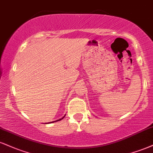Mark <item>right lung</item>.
Returning <instances> with one entry per match:
<instances>
[{"instance_id":"add662e5","label":"right lung","mask_w":153,"mask_h":153,"mask_svg":"<svg viewBox=\"0 0 153 153\" xmlns=\"http://www.w3.org/2000/svg\"><path fill=\"white\" fill-rule=\"evenodd\" d=\"M64 117H65V116H64ZM63 117H62L61 119H59V120H56V121H59V120H62V118H63ZM51 123H54V122H51Z\"/></svg>"}]
</instances>
